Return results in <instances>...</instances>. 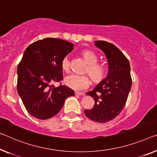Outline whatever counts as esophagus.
I'll list each match as a JSON object with an SVG mask.
<instances>
[{
  "label": "esophagus",
  "mask_w": 157,
  "mask_h": 157,
  "mask_svg": "<svg viewBox=\"0 0 157 157\" xmlns=\"http://www.w3.org/2000/svg\"><path fill=\"white\" fill-rule=\"evenodd\" d=\"M75 95H83L84 93L82 92H79V91H75Z\"/></svg>",
  "instance_id": "esophagus-1"
}]
</instances>
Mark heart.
Returning a JSON list of instances; mask_svg holds the SVG:
<instances>
[{"label":"heart","mask_w":157,"mask_h":157,"mask_svg":"<svg viewBox=\"0 0 157 157\" xmlns=\"http://www.w3.org/2000/svg\"><path fill=\"white\" fill-rule=\"evenodd\" d=\"M82 55L88 63L85 72L91 76L95 82H100L105 78L108 68L105 63L98 62V55L92 50H85L82 52ZM62 69L63 71L69 73L70 71V62L68 57H65L62 60ZM65 83L74 90H81L90 86V79L88 75H77L72 74L65 78Z\"/></svg>","instance_id":"heart-1"}]
</instances>
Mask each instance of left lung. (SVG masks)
Instances as JSON below:
<instances>
[{"instance_id":"1","label":"left lung","mask_w":157,"mask_h":157,"mask_svg":"<svg viewBox=\"0 0 157 157\" xmlns=\"http://www.w3.org/2000/svg\"><path fill=\"white\" fill-rule=\"evenodd\" d=\"M95 43L107 56L109 73L93 90L86 93L93 98L95 105L84 113L90 119L102 124L115 119L121 112L131 90L132 78L128 59L119 48L104 40Z\"/></svg>"}]
</instances>
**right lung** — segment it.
I'll list each match as a JSON object with an SVG mask.
<instances>
[{"instance_id":"1","label":"right lung","mask_w":157,"mask_h":157,"mask_svg":"<svg viewBox=\"0 0 157 157\" xmlns=\"http://www.w3.org/2000/svg\"><path fill=\"white\" fill-rule=\"evenodd\" d=\"M73 43L46 38L28 46L17 67V92L26 109L33 117L45 120L56 115L67 98L74 91L67 86L55 88L63 80L62 60L74 49Z\"/></svg>"}]
</instances>
